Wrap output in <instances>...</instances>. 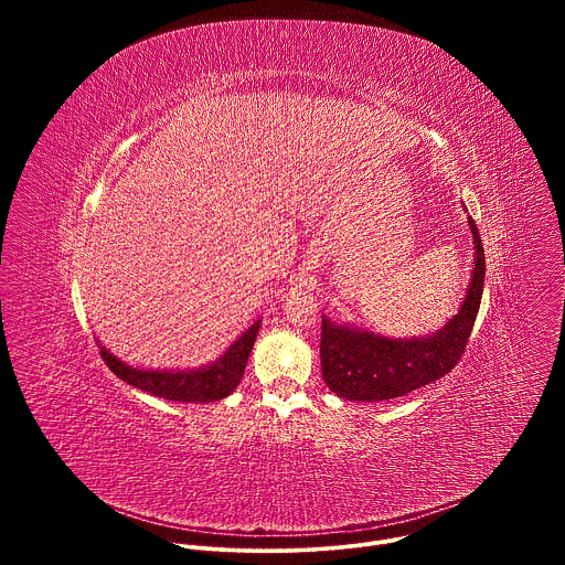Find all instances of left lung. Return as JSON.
<instances>
[{
    "mask_svg": "<svg viewBox=\"0 0 565 565\" xmlns=\"http://www.w3.org/2000/svg\"><path fill=\"white\" fill-rule=\"evenodd\" d=\"M473 236V273L458 312L425 338L393 340L358 327L335 324L321 315V375L344 399L377 402L407 395L449 373L471 335L486 284V250L478 227L467 216Z\"/></svg>",
    "mask_w": 565,
    "mask_h": 565,
    "instance_id": "1",
    "label": "left lung"
}]
</instances>
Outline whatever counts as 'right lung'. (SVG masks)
<instances>
[{
	"label": "right lung",
	"instance_id": "right-lung-1",
	"mask_svg": "<svg viewBox=\"0 0 565 565\" xmlns=\"http://www.w3.org/2000/svg\"><path fill=\"white\" fill-rule=\"evenodd\" d=\"M262 321L257 319L246 333H241L227 351L212 364L190 369V371H147L134 369L120 362L100 344V355L105 364L127 384L147 391L151 395L174 399V402H216L227 397L244 377L248 358L253 353Z\"/></svg>",
	"mask_w": 565,
	"mask_h": 565
}]
</instances>
